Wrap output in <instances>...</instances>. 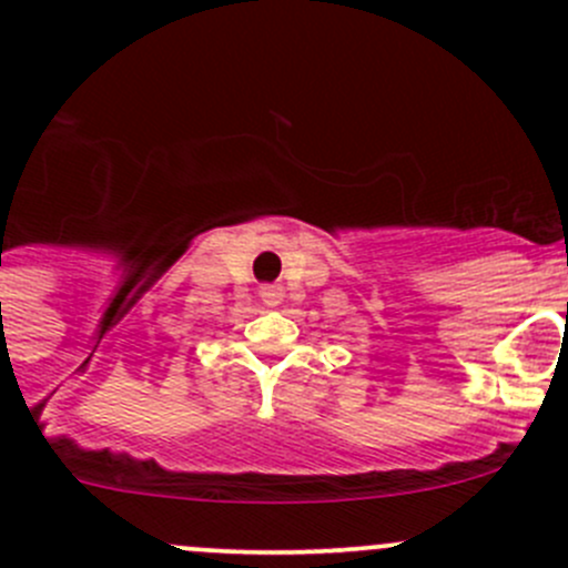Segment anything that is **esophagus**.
I'll return each mask as SVG.
<instances>
[{
	"mask_svg": "<svg viewBox=\"0 0 568 568\" xmlns=\"http://www.w3.org/2000/svg\"><path fill=\"white\" fill-rule=\"evenodd\" d=\"M261 300H263V305L277 307L280 302H283V285H277V283L261 285Z\"/></svg>",
	"mask_w": 568,
	"mask_h": 568,
	"instance_id": "1",
	"label": "esophagus"
}]
</instances>
